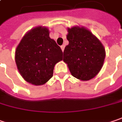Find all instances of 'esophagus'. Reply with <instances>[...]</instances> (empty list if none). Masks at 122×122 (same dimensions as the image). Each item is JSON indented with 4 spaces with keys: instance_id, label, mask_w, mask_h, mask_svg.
Listing matches in <instances>:
<instances>
[{
    "instance_id": "esophagus-1",
    "label": "esophagus",
    "mask_w": 122,
    "mask_h": 122,
    "mask_svg": "<svg viewBox=\"0 0 122 122\" xmlns=\"http://www.w3.org/2000/svg\"><path fill=\"white\" fill-rule=\"evenodd\" d=\"M60 47H61V49H62V51H64V47H65V46L62 45L61 46H60Z\"/></svg>"
}]
</instances>
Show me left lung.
I'll list each match as a JSON object with an SVG mask.
<instances>
[{
	"label": "left lung",
	"mask_w": 122,
	"mask_h": 122,
	"mask_svg": "<svg viewBox=\"0 0 122 122\" xmlns=\"http://www.w3.org/2000/svg\"><path fill=\"white\" fill-rule=\"evenodd\" d=\"M67 30L69 45L64 48L63 61L73 76L82 81L89 80L100 71L106 56L105 49L84 27L75 26Z\"/></svg>",
	"instance_id": "left-lung-1"
}]
</instances>
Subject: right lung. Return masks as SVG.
Segmentation results:
<instances>
[{"mask_svg":"<svg viewBox=\"0 0 122 122\" xmlns=\"http://www.w3.org/2000/svg\"><path fill=\"white\" fill-rule=\"evenodd\" d=\"M62 56L60 47L49 37L48 28L39 26L23 36L15 50V61L24 80L38 86L51 78L54 66Z\"/></svg>","mask_w":122,"mask_h":122,"instance_id":"1","label":"right lung"}]
</instances>
